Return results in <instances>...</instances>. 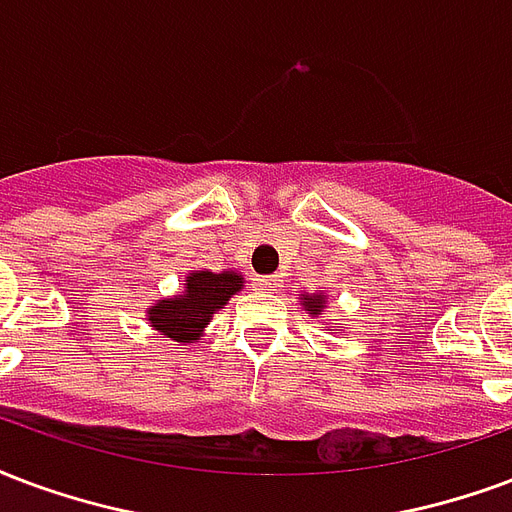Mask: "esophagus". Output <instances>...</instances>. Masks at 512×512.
I'll return each mask as SVG.
<instances>
[{
  "instance_id": "esophagus-1",
  "label": "esophagus",
  "mask_w": 512,
  "mask_h": 512,
  "mask_svg": "<svg viewBox=\"0 0 512 512\" xmlns=\"http://www.w3.org/2000/svg\"><path fill=\"white\" fill-rule=\"evenodd\" d=\"M257 287H282L285 285V276L282 274H271V276H257L255 279Z\"/></svg>"
}]
</instances>
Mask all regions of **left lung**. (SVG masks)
<instances>
[{
  "instance_id": "8db88e82",
  "label": "left lung",
  "mask_w": 512,
  "mask_h": 512,
  "mask_svg": "<svg viewBox=\"0 0 512 512\" xmlns=\"http://www.w3.org/2000/svg\"><path fill=\"white\" fill-rule=\"evenodd\" d=\"M304 306L309 314H320V309H323V295H306Z\"/></svg>"
}]
</instances>
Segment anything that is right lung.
<instances>
[{
	"label": "right lung",
	"mask_w": 512,
	"mask_h": 512,
	"mask_svg": "<svg viewBox=\"0 0 512 512\" xmlns=\"http://www.w3.org/2000/svg\"><path fill=\"white\" fill-rule=\"evenodd\" d=\"M238 290H241V276L233 271H222V274L200 271L187 276V293L151 306V328L173 342H189L200 336L211 314L222 309L227 298Z\"/></svg>",
	"instance_id": "1"
}]
</instances>
